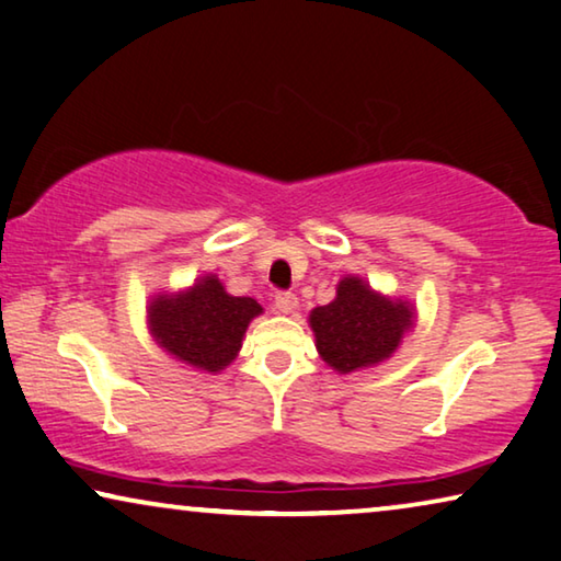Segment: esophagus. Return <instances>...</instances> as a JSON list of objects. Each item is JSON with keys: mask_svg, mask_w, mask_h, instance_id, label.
Here are the masks:
<instances>
[{"mask_svg": "<svg viewBox=\"0 0 561 561\" xmlns=\"http://www.w3.org/2000/svg\"><path fill=\"white\" fill-rule=\"evenodd\" d=\"M274 305H277L282 314H289V312H295L299 302H297L295 295H289V291H279V295L274 297Z\"/></svg>", "mask_w": 561, "mask_h": 561, "instance_id": "1", "label": "esophagus"}]
</instances>
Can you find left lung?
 Wrapping results in <instances>:
<instances>
[{
    "instance_id": "1",
    "label": "left lung",
    "mask_w": 561,
    "mask_h": 561,
    "mask_svg": "<svg viewBox=\"0 0 561 561\" xmlns=\"http://www.w3.org/2000/svg\"><path fill=\"white\" fill-rule=\"evenodd\" d=\"M309 328L328 367L350 375L392 357L415 328V305L375 291L357 274H345L332 302L309 312Z\"/></svg>"
}]
</instances>
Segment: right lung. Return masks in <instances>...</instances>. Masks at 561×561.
Returning <instances> with one entry per match:
<instances>
[{
  "label": "right lung",
  "mask_w": 561,
  "mask_h": 561,
  "mask_svg": "<svg viewBox=\"0 0 561 561\" xmlns=\"http://www.w3.org/2000/svg\"><path fill=\"white\" fill-rule=\"evenodd\" d=\"M262 312L254 297H233L216 274H204L186 289L150 297L146 320L150 337L165 355L216 375L233 363L249 322Z\"/></svg>",
  "instance_id": "add662e5"
}]
</instances>
